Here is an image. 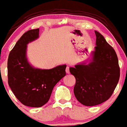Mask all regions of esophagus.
Here are the masks:
<instances>
[{
  "mask_svg": "<svg viewBox=\"0 0 127 127\" xmlns=\"http://www.w3.org/2000/svg\"><path fill=\"white\" fill-rule=\"evenodd\" d=\"M66 72L67 73H70V71H69V67L67 66L66 68Z\"/></svg>",
  "mask_w": 127,
  "mask_h": 127,
  "instance_id": "1",
  "label": "esophagus"
}]
</instances>
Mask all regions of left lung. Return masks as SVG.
<instances>
[{
  "instance_id": "obj_1",
  "label": "left lung",
  "mask_w": 127,
  "mask_h": 127,
  "mask_svg": "<svg viewBox=\"0 0 127 127\" xmlns=\"http://www.w3.org/2000/svg\"><path fill=\"white\" fill-rule=\"evenodd\" d=\"M93 61L89 64L70 67L76 83L74 95L76 99L86 106L102 104L112 95L120 77V67L115 49L97 31Z\"/></svg>"
}]
</instances>
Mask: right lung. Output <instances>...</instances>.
<instances>
[{"label":"right lung","mask_w":127,"mask_h":127,"mask_svg":"<svg viewBox=\"0 0 127 127\" xmlns=\"http://www.w3.org/2000/svg\"><path fill=\"white\" fill-rule=\"evenodd\" d=\"M38 35V28L23 34L11 51L8 60L9 86L22 104L31 107H40L46 104L54 86L66 75V65L52 69H39L28 62L26 44Z\"/></svg>","instance_id":"right-lung-1"}]
</instances>
